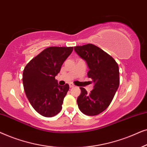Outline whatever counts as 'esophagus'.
I'll list each match as a JSON object with an SVG mask.
<instances>
[{
  "label": "esophagus",
  "instance_id": "1",
  "mask_svg": "<svg viewBox=\"0 0 147 147\" xmlns=\"http://www.w3.org/2000/svg\"><path fill=\"white\" fill-rule=\"evenodd\" d=\"M69 87H70V88H72V87H75V85H74L72 83H70L69 84Z\"/></svg>",
  "mask_w": 147,
  "mask_h": 147
}]
</instances>
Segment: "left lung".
<instances>
[{"mask_svg":"<svg viewBox=\"0 0 147 147\" xmlns=\"http://www.w3.org/2000/svg\"><path fill=\"white\" fill-rule=\"evenodd\" d=\"M74 50L87 63L89 69L87 76L94 83L93 89L89 93L83 87L80 88L78 106L84 114L96 116L107 108L118 89V65L111 56L95 45L75 46Z\"/></svg>","mask_w":147,"mask_h":147,"instance_id":"8db88e82","label":"left lung"}]
</instances>
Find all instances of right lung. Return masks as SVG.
Returning <instances> with one entry per match:
<instances>
[{
  "label": "right lung",
  "mask_w": 147,
  "mask_h": 147,
  "mask_svg": "<svg viewBox=\"0 0 147 147\" xmlns=\"http://www.w3.org/2000/svg\"><path fill=\"white\" fill-rule=\"evenodd\" d=\"M72 50V47H50L24 68L23 83L26 96L35 110L43 116L53 117L62 109L69 85H59L55 77Z\"/></svg>",
  "instance_id": "add662e5"
}]
</instances>
